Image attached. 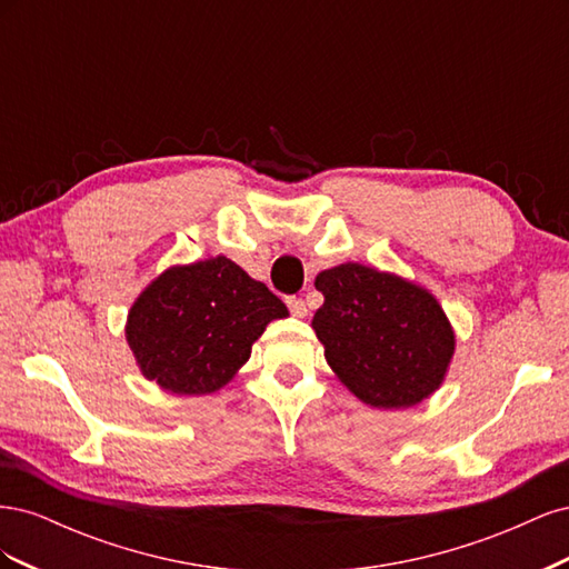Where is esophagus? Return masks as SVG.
Returning a JSON list of instances; mask_svg holds the SVG:
<instances>
[{"label":"esophagus","mask_w":569,"mask_h":569,"mask_svg":"<svg viewBox=\"0 0 569 569\" xmlns=\"http://www.w3.org/2000/svg\"><path fill=\"white\" fill-rule=\"evenodd\" d=\"M287 306H289V311H291V316H295V318H306L308 316V306L299 297H289Z\"/></svg>","instance_id":"obj_1"}]
</instances>
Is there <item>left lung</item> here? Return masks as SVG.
Wrapping results in <instances>:
<instances>
[{
    "label": "left lung",
    "instance_id": "obj_1",
    "mask_svg": "<svg viewBox=\"0 0 569 569\" xmlns=\"http://www.w3.org/2000/svg\"><path fill=\"white\" fill-rule=\"evenodd\" d=\"M316 289L325 303L313 330L327 363L360 401L408 408L441 387L456 335L427 289L360 263L322 270Z\"/></svg>",
    "mask_w": 569,
    "mask_h": 569
}]
</instances>
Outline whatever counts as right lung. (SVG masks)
<instances>
[{"label": "right lung", "mask_w": 569, "mask_h": 569, "mask_svg": "<svg viewBox=\"0 0 569 569\" xmlns=\"http://www.w3.org/2000/svg\"><path fill=\"white\" fill-rule=\"evenodd\" d=\"M287 306L226 256L161 272L132 303L126 339L147 380L180 396L213 393Z\"/></svg>", "instance_id": "add662e5"}]
</instances>
